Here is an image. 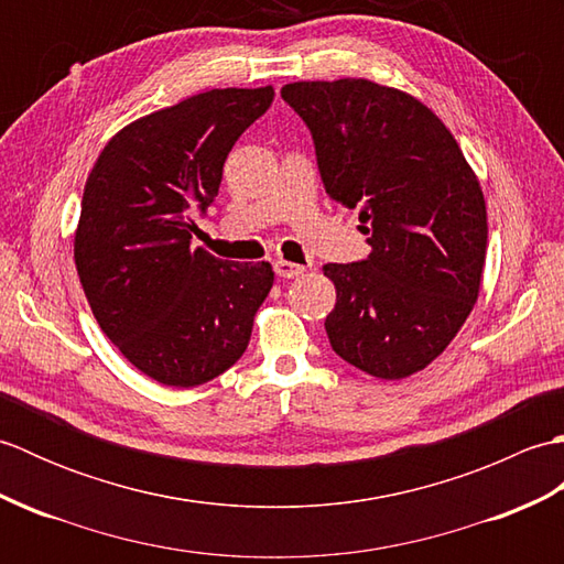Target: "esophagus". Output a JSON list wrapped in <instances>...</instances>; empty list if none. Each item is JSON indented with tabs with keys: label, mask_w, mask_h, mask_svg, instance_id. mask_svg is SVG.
I'll use <instances>...</instances> for the list:
<instances>
[{
	"label": "esophagus",
	"mask_w": 564,
	"mask_h": 564,
	"mask_svg": "<svg viewBox=\"0 0 564 564\" xmlns=\"http://www.w3.org/2000/svg\"><path fill=\"white\" fill-rule=\"evenodd\" d=\"M275 273L281 275V279H295V275L305 273V267H301V263H293V261H275Z\"/></svg>",
	"instance_id": "1"
}]
</instances>
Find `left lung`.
Instances as JSON below:
<instances>
[{
    "label": "left lung",
    "instance_id": "obj_1",
    "mask_svg": "<svg viewBox=\"0 0 564 564\" xmlns=\"http://www.w3.org/2000/svg\"><path fill=\"white\" fill-rule=\"evenodd\" d=\"M283 101L313 133L322 184L358 210L370 254L327 263L332 349L382 380L424 370L480 293L487 208L458 142L426 106L368 79L293 82Z\"/></svg>",
    "mask_w": 564,
    "mask_h": 564
}]
</instances>
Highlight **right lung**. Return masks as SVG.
<instances>
[{"instance_id": "right-lung-1", "label": "right lung", "mask_w": 564, "mask_h": 564, "mask_svg": "<svg viewBox=\"0 0 564 564\" xmlns=\"http://www.w3.org/2000/svg\"><path fill=\"white\" fill-rule=\"evenodd\" d=\"M273 87L210 89L116 133L82 196L75 263L118 351L152 380L194 388L245 354L273 285L269 261L230 263L191 249L237 138Z\"/></svg>"}]
</instances>
